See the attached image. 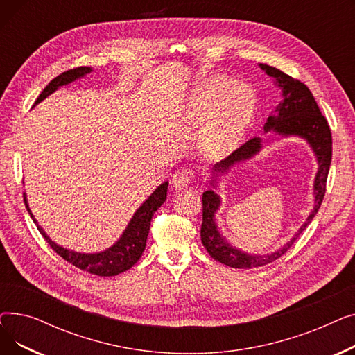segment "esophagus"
<instances>
[{
    "label": "esophagus",
    "instance_id": "1",
    "mask_svg": "<svg viewBox=\"0 0 355 355\" xmlns=\"http://www.w3.org/2000/svg\"><path fill=\"white\" fill-rule=\"evenodd\" d=\"M194 180V170L189 166H182L173 175V184L177 190L187 189L190 182Z\"/></svg>",
    "mask_w": 355,
    "mask_h": 355
}]
</instances>
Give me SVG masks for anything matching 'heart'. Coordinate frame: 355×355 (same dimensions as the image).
Returning <instances> with one entry per match:
<instances>
[{
  "instance_id": "b5f03b06",
  "label": "heart",
  "mask_w": 355,
  "mask_h": 355,
  "mask_svg": "<svg viewBox=\"0 0 355 355\" xmlns=\"http://www.w3.org/2000/svg\"><path fill=\"white\" fill-rule=\"evenodd\" d=\"M254 106L252 87L234 83L230 78H214L198 89L191 101L190 114L198 125L208 121L198 141L201 153L210 158L232 153L253 118Z\"/></svg>"
}]
</instances>
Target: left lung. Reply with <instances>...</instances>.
<instances>
[{"label":"left lung","mask_w":355,"mask_h":355,"mask_svg":"<svg viewBox=\"0 0 355 355\" xmlns=\"http://www.w3.org/2000/svg\"><path fill=\"white\" fill-rule=\"evenodd\" d=\"M270 78L276 79L277 86L282 89L284 101L276 107V116H269L265 123V132L275 130L276 134L289 137L296 135L308 141L311 148L318 159V173H316L313 182L315 206L306 221L297 230V233L288 241V243L270 254H250L241 252L232 246L229 241L220 234L216 226L214 214L220 207V197L213 190L202 193V225H201V241L209 254L217 262L237 269H252L257 266H265L288 252V249L300 239L302 232L309 226L315 214L318 213L325 191L327 178L332 158V137L331 129L325 116L316 105L311 90L301 80L291 78L289 74L281 71L276 67L268 64H259ZM262 148V139L254 137L245 142L236 151H233L227 158L214 165V173H226L229 168L237 162L246 161L256 155Z\"/></svg>","instance_id":"8db88e82"}]
</instances>
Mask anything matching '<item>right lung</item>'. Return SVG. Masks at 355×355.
<instances>
[{
  "label": "right lung",
  "instance_id": "right-lung-1",
  "mask_svg": "<svg viewBox=\"0 0 355 355\" xmlns=\"http://www.w3.org/2000/svg\"><path fill=\"white\" fill-rule=\"evenodd\" d=\"M90 71H92L90 67H76V69H70L67 71H63L43 89V92L40 93V96L37 98L34 105L40 103L43 99H46L49 95H51V93L54 90H58L60 86H64L73 80L83 78L85 74L90 73ZM166 189H168V182L165 181L145 200V202L137 210L134 217L130 218L128 227L125 229L123 234L121 236V239L114 246L106 249L105 252L89 253V254L71 252V250H67L62 246L55 245L54 241H51L50 237L43 232V229L37 225L34 216L31 214V211L28 209L26 197H24V202H26L27 211L30 213L33 221L37 225V229L40 230V233L43 234V237L46 239L50 248L60 257L67 260V262L71 263L73 266H76L80 270L89 272L92 275L115 276V275H119V273L132 268L138 262L139 257L142 256L145 246H146V237L149 233V226H151V218H153L154 213L161 207V204L165 201Z\"/></svg>",
  "mask_w": 355,
  "mask_h": 355
}]
</instances>
